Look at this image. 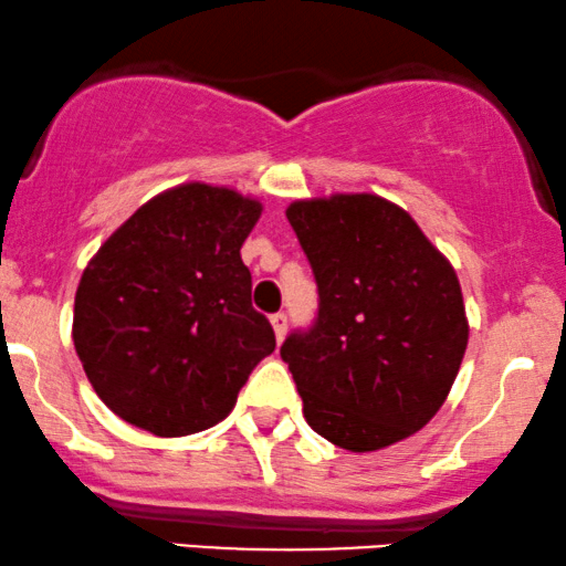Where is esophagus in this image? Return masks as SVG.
Returning <instances> with one entry per match:
<instances>
[{
	"instance_id": "1",
	"label": "esophagus",
	"mask_w": 566,
	"mask_h": 566,
	"mask_svg": "<svg viewBox=\"0 0 566 566\" xmlns=\"http://www.w3.org/2000/svg\"><path fill=\"white\" fill-rule=\"evenodd\" d=\"M270 323H272V331H275L277 344H281V340L285 338V331H289V317H285L283 312H277V315L270 317Z\"/></svg>"
}]
</instances>
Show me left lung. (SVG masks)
Returning <instances> with one entry per match:
<instances>
[{
	"mask_svg": "<svg viewBox=\"0 0 566 566\" xmlns=\"http://www.w3.org/2000/svg\"><path fill=\"white\" fill-rule=\"evenodd\" d=\"M315 272L319 312L281 346L310 428L365 453L422 430L462 367L470 323L451 262L378 193L285 209Z\"/></svg>",
	"mask_w": 566,
	"mask_h": 566,
	"instance_id": "obj_1",
	"label": "left lung"
}]
</instances>
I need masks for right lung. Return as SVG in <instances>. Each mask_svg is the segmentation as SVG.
<instances>
[{
    "label": "right lung",
    "instance_id": "add662e5",
    "mask_svg": "<svg viewBox=\"0 0 566 566\" xmlns=\"http://www.w3.org/2000/svg\"><path fill=\"white\" fill-rule=\"evenodd\" d=\"M260 214V199L191 180L138 207L91 256L73 344L120 420L159 438L212 428L275 352L241 260Z\"/></svg>",
    "mask_w": 566,
    "mask_h": 566
}]
</instances>
